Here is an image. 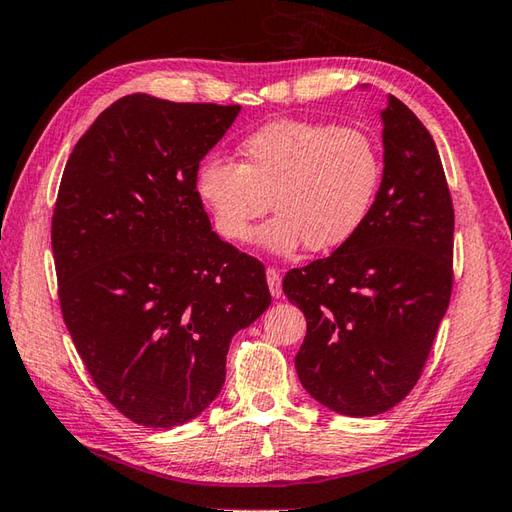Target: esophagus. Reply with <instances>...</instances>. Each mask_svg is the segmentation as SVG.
I'll use <instances>...</instances> for the list:
<instances>
[{"mask_svg":"<svg viewBox=\"0 0 512 512\" xmlns=\"http://www.w3.org/2000/svg\"><path fill=\"white\" fill-rule=\"evenodd\" d=\"M265 276H267V285H269V292H272V296L274 298L281 296L283 294V289H281V272H278V269H274V267H267Z\"/></svg>","mask_w":512,"mask_h":512,"instance_id":"1","label":"esophagus"}]
</instances>
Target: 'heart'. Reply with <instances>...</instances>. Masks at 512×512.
<instances>
[{
	"label": "heart",
	"instance_id": "heart-1",
	"mask_svg": "<svg viewBox=\"0 0 512 512\" xmlns=\"http://www.w3.org/2000/svg\"><path fill=\"white\" fill-rule=\"evenodd\" d=\"M240 165L211 156L196 171V196L216 234L247 243L269 207L258 243L276 256L332 252L363 227L381 182V156L359 129L278 120L247 136Z\"/></svg>",
	"mask_w": 512,
	"mask_h": 512
}]
</instances>
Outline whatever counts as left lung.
Here are the masks:
<instances>
[{
  "label": "left lung",
  "instance_id": "left-lung-1",
  "mask_svg": "<svg viewBox=\"0 0 512 512\" xmlns=\"http://www.w3.org/2000/svg\"><path fill=\"white\" fill-rule=\"evenodd\" d=\"M381 124L383 178L368 220L283 281L307 321L298 379L347 417H374L408 397L452 292L455 211L437 144L394 95Z\"/></svg>",
  "mask_w": 512,
  "mask_h": 512
}]
</instances>
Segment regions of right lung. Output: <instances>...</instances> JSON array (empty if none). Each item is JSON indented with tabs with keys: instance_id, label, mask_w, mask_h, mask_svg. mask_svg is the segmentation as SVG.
I'll use <instances>...</instances> for the list:
<instances>
[{
	"instance_id": "obj_1",
	"label": "right lung",
	"mask_w": 512,
	"mask_h": 512,
	"mask_svg": "<svg viewBox=\"0 0 512 512\" xmlns=\"http://www.w3.org/2000/svg\"><path fill=\"white\" fill-rule=\"evenodd\" d=\"M238 113L124 95L64 167L51 227L64 323L98 390L140 426L209 408L231 336L272 303L265 267L211 231L194 187Z\"/></svg>"
}]
</instances>
